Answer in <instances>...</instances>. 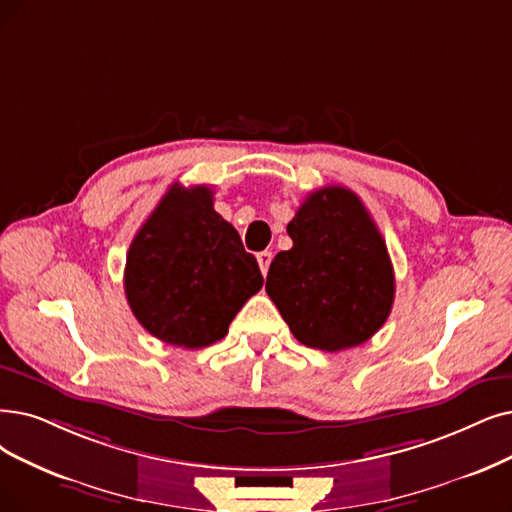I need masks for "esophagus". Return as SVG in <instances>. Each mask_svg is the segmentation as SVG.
<instances>
[{
	"instance_id": "1",
	"label": "esophagus",
	"mask_w": 512,
	"mask_h": 512,
	"mask_svg": "<svg viewBox=\"0 0 512 512\" xmlns=\"http://www.w3.org/2000/svg\"><path fill=\"white\" fill-rule=\"evenodd\" d=\"M256 260H258V264H260L262 275H267V273H269V267H271V260H273V252L264 250V252L256 254Z\"/></svg>"
}]
</instances>
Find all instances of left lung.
Returning a JSON list of instances; mask_svg holds the SVG:
<instances>
[{
	"label": "left lung",
	"instance_id": "obj_1",
	"mask_svg": "<svg viewBox=\"0 0 512 512\" xmlns=\"http://www.w3.org/2000/svg\"><path fill=\"white\" fill-rule=\"evenodd\" d=\"M288 235L294 245L271 262L267 294L296 340L327 353L370 340L391 315L395 273L361 199L344 187L313 191Z\"/></svg>",
	"mask_w": 512,
	"mask_h": 512
}]
</instances>
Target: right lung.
<instances>
[{"instance_id":"obj_1","label":"right lung","mask_w":512,"mask_h":512,"mask_svg":"<svg viewBox=\"0 0 512 512\" xmlns=\"http://www.w3.org/2000/svg\"><path fill=\"white\" fill-rule=\"evenodd\" d=\"M262 273L233 224L214 210L210 187L178 182L136 233L124 273L126 298L149 334L203 349L262 288Z\"/></svg>"}]
</instances>
